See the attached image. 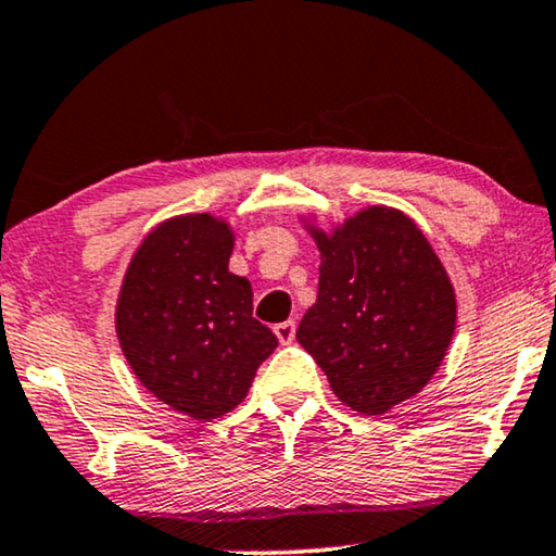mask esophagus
Wrapping results in <instances>:
<instances>
[{"label": "esophagus", "instance_id": "1", "mask_svg": "<svg viewBox=\"0 0 556 556\" xmlns=\"http://www.w3.org/2000/svg\"><path fill=\"white\" fill-rule=\"evenodd\" d=\"M273 331H276L280 344H291V341L295 339V321L293 318H288V321H280L273 326Z\"/></svg>", "mask_w": 556, "mask_h": 556}]
</instances>
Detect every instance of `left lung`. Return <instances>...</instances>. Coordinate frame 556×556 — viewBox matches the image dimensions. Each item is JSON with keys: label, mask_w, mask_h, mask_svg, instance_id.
<instances>
[{"label": "left lung", "mask_w": 556, "mask_h": 556, "mask_svg": "<svg viewBox=\"0 0 556 556\" xmlns=\"http://www.w3.org/2000/svg\"><path fill=\"white\" fill-rule=\"evenodd\" d=\"M306 230L321 265L295 339L346 407L384 415L415 397L445 359L458 311L451 278L420 227L384 204L331 230L311 219Z\"/></svg>", "instance_id": "obj_1"}]
</instances>
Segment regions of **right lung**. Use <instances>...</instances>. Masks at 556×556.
I'll list each match as a JSON object with an SVG mask.
<instances>
[{"label":"right lung","instance_id":"right-lung-1","mask_svg":"<svg viewBox=\"0 0 556 556\" xmlns=\"http://www.w3.org/2000/svg\"><path fill=\"white\" fill-rule=\"evenodd\" d=\"M232 245L230 223L210 212L164 219L136 248L116 303L136 379L202 422L238 407L278 346L253 318L250 280L230 273Z\"/></svg>","mask_w":556,"mask_h":556}]
</instances>
